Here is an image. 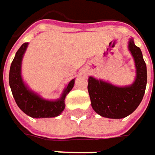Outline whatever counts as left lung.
<instances>
[{
  "mask_svg": "<svg viewBox=\"0 0 155 155\" xmlns=\"http://www.w3.org/2000/svg\"><path fill=\"white\" fill-rule=\"evenodd\" d=\"M129 50L135 61L136 79L131 85L118 87L90 76L88 91L91 106L99 115L110 119L124 118L137 108L146 91L147 73L141 49L130 39Z\"/></svg>",
  "mask_w": 155,
  "mask_h": 155,
  "instance_id": "obj_1",
  "label": "left lung"
}]
</instances>
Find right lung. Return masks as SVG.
<instances>
[{
	"mask_svg": "<svg viewBox=\"0 0 155 155\" xmlns=\"http://www.w3.org/2000/svg\"><path fill=\"white\" fill-rule=\"evenodd\" d=\"M28 46L25 42L18 49L11 63L9 69L8 81L13 97L18 106L22 111L32 118H51L59 115L64 111V98L71 91L74 85L73 79L64 90L62 96L57 100H46L37 93L31 91L24 82L21 75V64L23 56Z\"/></svg>",
	"mask_w": 155,
	"mask_h": 155,
	"instance_id": "1",
	"label": "right lung"
}]
</instances>
